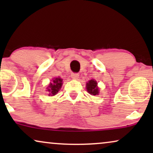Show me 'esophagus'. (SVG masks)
Masks as SVG:
<instances>
[{
  "label": "esophagus",
  "instance_id": "obj_1",
  "mask_svg": "<svg viewBox=\"0 0 153 153\" xmlns=\"http://www.w3.org/2000/svg\"><path fill=\"white\" fill-rule=\"evenodd\" d=\"M79 74H77V73H72V74H71V77H72V79H77L79 78Z\"/></svg>",
  "mask_w": 153,
  "mask_h": 153
}]
</instances>
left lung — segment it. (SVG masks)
Returning <instances> with one entry per match:
<instances>
[{
  "instance_id": "obj_1",
  "label": "left lung",
  "mask_w": 153,
  "mask_h": 153,
  "mask_svg": "<svg viewBox=\"0 0 153 153\" xmlns=\"http://www.w3.org/2000/svg\"><path fill=\"white\" fill-rule=\"evenodd\" d=\"M87 91L92 95H97L99 94V88L95 80L91 79L86 83Z\"/></svg>"
}]
</instances>
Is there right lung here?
<instances>
[{
  "mask_svg": "<svg viewBox=\"0 0 153 153\" xmlns=\"http://www.w3.org/2000/svg\"><path fill=\"white\" fill-rule=\"evenodd\" d=\"M62 85V79L60 77L58 78H54L52 82L49 83L47 87V91L49 92V95L53 96L56 95L58 93L60 89L61 88Z\"/></svg>",
  "mask_w": 153,
  "mask_h": 153,
  "instance_id": "obj_1",
  "label": "right lung"
}]
</instances>
